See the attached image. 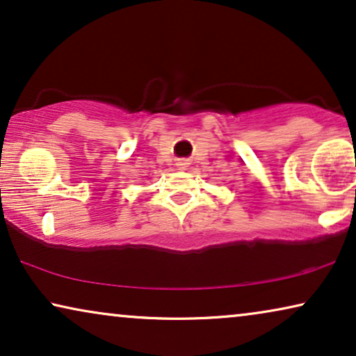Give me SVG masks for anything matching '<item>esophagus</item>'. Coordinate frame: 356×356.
<instances>
[{
	"instance_id": "1",
	"label": "esophagus",
	"mask_w": 356,
	"mask_h": 356,
	"mask_svg": "<svg viewBox=\"0 0 356 356\" xmlns=\"http://www.w3.org/2000/svg\"><path fill=\"white\" fill-rule=\"evenodd\" d=\"M177 167H178V170H186L189 167V162L184 159H179L177 162Z\"/></svg>"
}]
</instances>
